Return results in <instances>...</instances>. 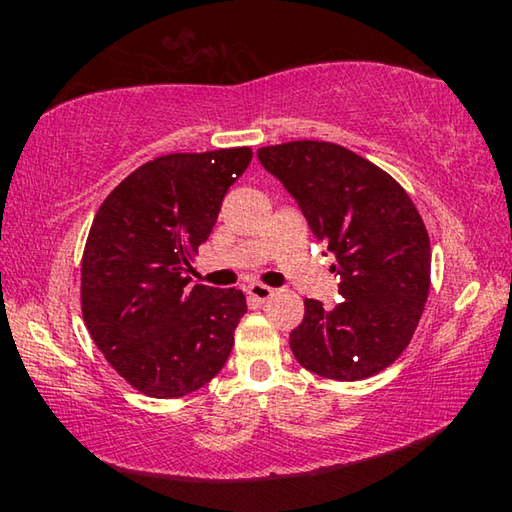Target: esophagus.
Here are the masks:
<instances>
[{
    "label": "esophagus",
    "instance_id": "esophagus-1",
    "mask_svg": "<svg viewBox=\"0 0 512 512\" xmlns=\"http://www.w3.org/2000/svg\"><path fill=\"white\" fill-rule=\"evenodd\" d=\"M246 293H248V298H250V300H255V302H266L268 298L273 296V289H271V287H266V284H259V282H255V284H250V287L246 289Z\"/></svg>",
    "mask_w": 512,
    "mask_h": 512
}]
</instances>
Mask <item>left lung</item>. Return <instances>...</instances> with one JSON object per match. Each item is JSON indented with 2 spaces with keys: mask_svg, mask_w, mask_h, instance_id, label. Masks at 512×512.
<instances>
[{
  "mask_svg": "<svg viewBox=\"0 0 512 512\" xmlns=\"http://www.w3.org/2000/svg\"><path fill=\"white\" fill-rule=\"evenodd\" d=\"M296 198L309 230L336 257L343 302L305 300L289 345L302 368L359 381L400 357L429 296L431 248L409 194L377 164L332 142L300 140L257 151Z\"/></svg>",
  "mask_w": 512,
  "mask_h": 512,
  "instance_id": "obj_1",
  "label": "left lung"
}]
</instances>
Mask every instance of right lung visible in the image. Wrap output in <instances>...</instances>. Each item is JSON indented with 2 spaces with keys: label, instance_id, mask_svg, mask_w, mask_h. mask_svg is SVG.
I'll list each match as a JSON object with an SVG mask.
<instances>
[{
  "label": "right lung",
  "instance_id": "right-lung-1",
  "mask_svg": "<svg viewBox=\"0 0 512 512\" xmlns=\"http://www.w3.org/2000/svg\"><path fill=\"white\" fill-rule=\"evenodd\" d=\"M250 158L248 146L162 155L121 180L94 216L83 318L110 366L144 395L194 393L230 357L246 296L192 284L187 271Z\"/></svg>",
  "mask_w": 512,
  "mask_h": 512
}]
</instances>
